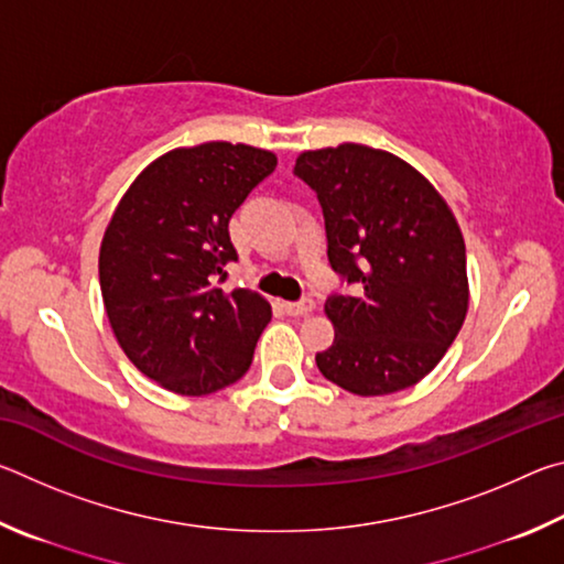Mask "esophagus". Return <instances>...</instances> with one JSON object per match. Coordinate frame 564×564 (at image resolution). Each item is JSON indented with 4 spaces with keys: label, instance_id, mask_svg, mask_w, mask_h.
I'll use <instances>...</instances> for the list:
<instances>
[{
    "label": "esophagus",
    "instance_id": "1",
    "mask_svg": "<svg viewBox=\"0 0 564 564\" xmlns=\"http://www.w3.org/2000/svg\"><path fill=\"white\" fill-rule=\"evenodd\" d=\"M283 308L289 316H308V313L316 308V301L311 299V295H303L301 301H291V303H283Z\"/></svg>",
    "mask_w": 564,
    "mask_h": 564
}]
</instances>
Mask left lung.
<instances>
[{
  "instance_id": "left-lung-1",
  "label": "left lung",
  "mask_w": 564,
  "mask_h": 564,
  "mask_svg": "<svg viewBox=\"0 0 564 564\" xmlns=\"http://www.w3.org/2000/svg\"><path fill=\"white\" fill-rule=\"evenodd\" d=\"M293 174L316 191L340 283L326 313L336 340L316 356L356 395L415 386L467 313L465 243L441 194L405 161L360 144L305 151Z\"/></svg>"
}]
</instances>
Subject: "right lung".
<instances>
[{"mask_svg":"<svg viewBox=\"0 0 564 564\" xmlns=\"http://www.w3.org/2000/svg\"><path fill=\"white\" fill-rule=\"evenodd\" d=\"M273 169L271 151L246 144L174 149L141 171L111 216L104 308L129 360L166 390L206 395L251 366L271 305L224 285L238 261L228 221Z\"/></svg>","mask_w":564,"mask_h":564,"instance_id":"right-lung-1","label":"right lung"}]
</instances>
